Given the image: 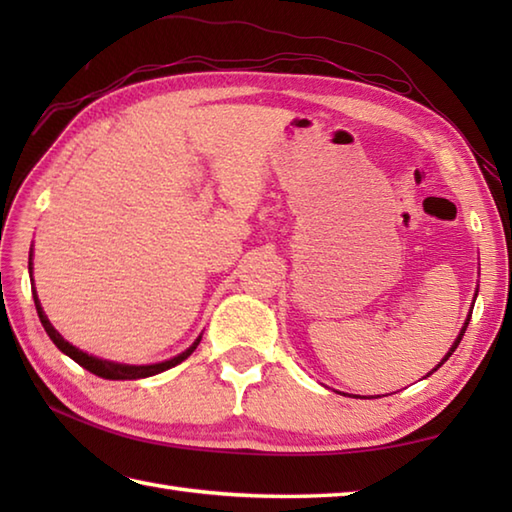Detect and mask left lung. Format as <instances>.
<instances>
[{
	"label": "left lung",
	"mask_w": 512,
	"mask_h": 512,
	"mask_svg": "<svg viewBox=\"0 0 512 512\" xmlns=\"http://www.w3.org/2000/svg\"><path fill=\"white\" fill-rule=\"evenodd\" d=\"M475 297H477V290H475ZM469 321H471V312H469V317H466V321H464V325H462V330H460V334H458V339H455V341H453V345L449 347V352H447V354H444V358H442V361H440V365H438V367H442L444 363H447V361H449V356H451V354L455 352V347H458V345H460V341H462V336H464V332H466V325H469ZM438 367H436V369H438ZM436 369H431V372H429V374H433V372H436ZM429 374H427V376H429ZM427 376H424V378H427Z\"/></svg>",
	"instance_id": "left-lung-1"
}]
</instances>
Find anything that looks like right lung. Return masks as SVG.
I'll use <instances>...</instances> for the list:
<instances>
[{
    "instance_id": "right-lung-1",
    "label": "right lung",
    "mask_w": 512,
    "mask_h": 512,
    "mask_svg": "<svg viewBox=\"0 0 512 512\" xmlns=\"http://www.w3.org/2000/svg\"><path fill=\"white\" fill-rule=\"evenodd\" d=\"M28 273H30V281H32V248H30V257H28ZM32 299H35V306H37V314H39V321L43 325V330L48 332V336L52 339V343L59 347V350L70 356L74 363H79L83 369H88V372L101 376L105 380H136V378H147V376H156L160 372H165V369L176 367L178 363H182L184 358H189L193 354L195 347L200 345L202 341V334L198 339L193 341L191 347H187L182 354L169 358V361H162V363H154V365H125V363H114V361H107V358H99V356H92L88 352L79 350V347H74L72 343H68L63 339V336L52 328V323L48 321L46 312H43L39 297H37V290H32Z\"/></svg>"
}]
</instances>
